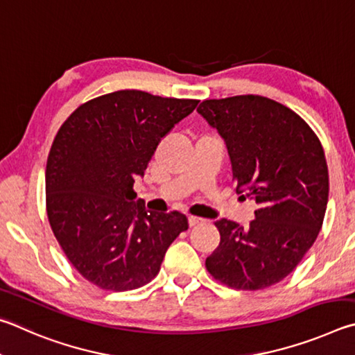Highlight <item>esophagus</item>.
<instances>
[{"mask_svg": "<svg viewBox=\"0 0 355 355\" xmlns=\"http://www.w3.org/2000/svg\"><path fill=\"white\" fill-rule=\"evenodd\" d=\"M204 220L202 218H200V216H189V225H190V227H193V226H196V225H201Z\"/></svg>", "mask_w": 355, "mask_h": 355, "instance_id": "obj_1", "label": "esophagus"}]
</instances>
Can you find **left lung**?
<instances>
[{
	"label": "left lung",
	"mask_w": 355,
	"mask_h": 355,
	"mask_svg": "<svg viewBox=\"0 0 355 355\" xmlns=\"http://www.w3.org/2000/svg\"><path fill=\"white\" fill-rule=\"evenodd\" d=\"M198 112L226 140L239 193L259 206L248 227L215 221L221 239L206 268L235 290L268 288L296 268L321 231L329 200L324 149L313 129L275 99H206Z\"/></svg>",
	"instance_id": "1"
}]
</instances>
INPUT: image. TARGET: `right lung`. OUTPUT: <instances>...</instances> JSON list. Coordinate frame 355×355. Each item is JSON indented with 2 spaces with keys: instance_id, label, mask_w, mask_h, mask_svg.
I'll list each match as a JSON object with an SVG mask.
<instances>
[{
  "instance_id": "right-lung-1",
  "label": "right lung",
  "mask_w": 355,
  "mask_h": 355,
  "mask_svg": "<svg viewBox=\"0 0 355 355\" xmlns=\"http://www.w3.org/2000/svg\"><path fill=\"white\" fill-rule=\"evenodd\" d=\"M198 99L118 90L80 104L62 124L45 171L54 237L80 276L109 291L139 288L157 276L187 216L148 212L134 202L162 137Z\"/></svg>"
}]
</instances>
